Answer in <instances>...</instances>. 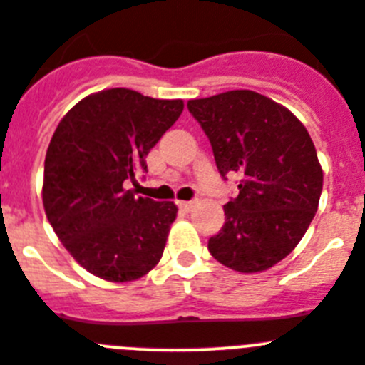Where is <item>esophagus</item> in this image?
Masks as SVG:
<instances>
[{"label": "esophagus", "instance_id": "esophagus-1", "mask_svg": "<svg viewBox=\"0 0 365 365\" xmlns=\"http://www.w3.org/2000/svg\"><path fill=\"white\" fill-rule=\"evenodd\" d=\"M192 205H195V202H178V207L185 212H189L192 209Z\"/></svg>", "mask_w": 365, "mask_h": 365}]
</instances>
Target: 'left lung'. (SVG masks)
<instances>
[{"instance_id":"left-lung-1","label":"left lung","mask_w":365,"mask_h":365,"mask_svg":"<svg viewBox=\"0 0 365 365\" xmlns=\"http://www.w3.org/2000/svg\"><path fill=\"white\" fill-rule=\"evenodd\" d=\"M187 109L209 138L222 178H242L209 252L238 272L272 267L297 247L318 209L324 173L309 133L291 110L252 91L189 100Z\"/></svg>"}]
</instances>
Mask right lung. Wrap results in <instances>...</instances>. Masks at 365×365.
<instances>
[{
  "instance_id": "right-lung-1",
  "label": "right lung",
  "mask_w": 365,
  "mask_h": 365,
  "mask_svg": "<svg viewBox=\"0 0 365 365\" xmlns=\"http://www.w3.org/2000/svg\"><path fill=\"white\" fill-rule=\"evenodd\" d=\"M183 110L107 88L78 101L56 127L45 156L43 207L72 258L107 282H133L158 264L178 207L134 195L127 182Z\"/></svg>"
}]
</instances>
